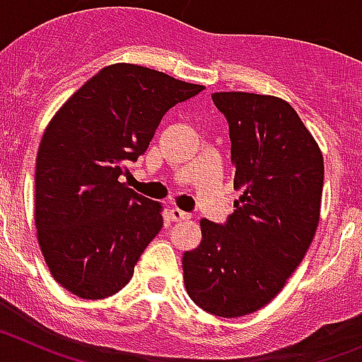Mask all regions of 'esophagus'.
<instances>
[{
  "instance_id": "1",
  "label": "esophagus",
  "mask_w": 362,
  "mask_h": 362,
  "mask_svg": "<svg viewBox=\"0 0 362 362\" xmlns=\"http://www.w3.org/2000/svg\"><path fill=\"white\" fill-rule=\"evenodd\" d=\"M170 219L174 221V223H181V221L190 219V214L183 212V210H179V209H172L170 210Z\"/></svg>"
}]
</instances>
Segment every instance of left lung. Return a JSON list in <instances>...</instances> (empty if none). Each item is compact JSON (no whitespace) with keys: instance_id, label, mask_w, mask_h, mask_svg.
I'll use <instances>...</instances> for the list:
<instances>
[{"instance_id":"obj_1","label":"left lung","mask_w":362,"mask_h":362,"mask_svg":"<svg viewBox=\"0 0 362 362\" xmlns=\"http://www.w3.org/2000/svg\"><path fill=\"white\" fill-rule=\"evenodd\" d=\"M232 141L233 188L226 225L201 219L196 250L185 252L190 299L217 317H243L283 290L313 241L325 163L292 105L276 95L216 92Z\"/></svg>"}]
</instances>
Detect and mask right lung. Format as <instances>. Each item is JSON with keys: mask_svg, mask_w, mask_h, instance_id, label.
Returning a JSON list of instances; mask_svg holds the SVG:
<instances>
[{"mask_svg": "<svg viewBox=\"0 0 362 362\" xmlns=\"http://www.w3.org/2000/svg\"><path fill=\"white\" fill-rule=\"evenodd\" d=\"M159 70L116 63L54 114L36 158L37 243L54 281L81 299H105L132 279L163 226V204L119 175L152 141L174 105L203 90Z\"/></svg>", "mask_w": 362, "mask_h": 362, "instance_id": "obj_1", "label": "right lung"}]
</instances>
